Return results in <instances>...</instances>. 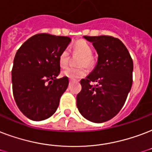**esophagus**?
I'll return each mask as SVG.
<instances>
[{
	"instance_id": "1",
	"label": "esophagus",
	"mask_w": 152,
	"mask_h": 152,
	"mask_svg": "<svg viewBox=\"0 0 152 152\" xmlns=\"http://www.w3.org/2000/svg\"><path fill=\"white\" fill-rule=\"evenodd\" d=\"M72 82V80H69V84H71Z\"/></svg>"
}]
</instances>
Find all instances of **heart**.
<instances>
[{
  "label": "heart",
  "instance_id": "obj_1",
  "mask_svg": "<svg viewBox=\"0 0 152 152\" xmlns=\"http://www.w3.org/2000/svg\"><path fill=\"white\" fill-rule=\"evenodd\" d=\"M73 51L76 53L80 54L81 56L79 64L81 66L85 65L87 67H91L94 64V58L92 57V48L91 45L85 40H78L75 43L73 47ZM69 53L68 49H64L61 53L59 56V64L62 68H64L68 65ZM87 70L83 67L80 68H67L62 72V75L72 80H76L86 76Z\"/></svg>",
  "mask_w": 152,
  "mask_h": 152
}]
</instances>
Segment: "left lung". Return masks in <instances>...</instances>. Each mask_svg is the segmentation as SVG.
<instances>
[{"label":"left lung","mask_w":152,"mask_h":152,"mask_svg":"<svg viewBox=\"0 0 152 152\" xmlns=\"http://www.w3.org/2000/svg\"><path fill=\"white\" fill-rule=\"evenodd\" d=\"M98 54L95 68L82 79L76 96L79 112L93 123L111 120L124 106L132 85L133 61L125 45L110 36L88 37ZM95 82V86L91 84Z\"/></svg>","instance_id":"1"}]
</instances>
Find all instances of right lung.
I'll return each mask as SVG.
<instances>
[{
  "label": "right lung",
  "instance_id": "right-lung-1",
  "mask_svg": "<svg viewBox=\"0 0 152 152\" xmlns=\"http://www.w3.org/2000/svg\"><path fill=\"white\" fill-rule=\"evenodd\" d=\"M71 39L40 33L32 36L17 50L12 70V92L20 112L35 121L56 112L68 78L56 79L61 72L59 56Z\"/></svg>",
  "mask_w": 152,
  "mask_h": 152
}]
</instances>
